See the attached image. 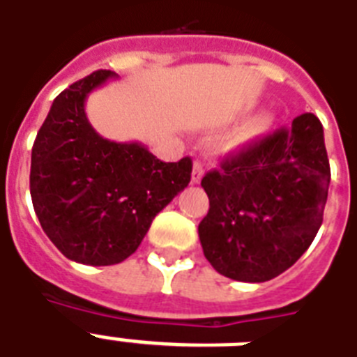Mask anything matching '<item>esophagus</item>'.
Listing matches in <instances>:
<instances>
[{"label": "esophagus", "instance_id": "esophagus-1", "mask_svg": "<svg viewBox=\"0 0 357 357\" xmlns=\"http://www.w3.org/2000/svg\"><path fill=\"white\" fill-rule=\"evenodd\" d=\"M202 178H204V165L196 161L192 165V176H190V179H192V183H200Z\"/></svg>", "mask_w": 357, "mask_h": 357}]
</instances>
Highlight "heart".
<instances>
[{"label": "heart", "mask_w": 357, "mask_h": 357, "mask_svg": "<svg viewBox=\"0 0 357 357\" xmlns=\"http://www.w3.org/2000/svg\"><path fill=\"white\" fill-rule=\"evenodd\" d=\"M274 126V116L271 113H255L250 119L244 120L234 133L228 135L226 139L220 140V144L217 146V150L224 155L228 153H237V151L246 150L248 146L255 144L257 140H261Z\"/></svg>", "instance_id": "1"}]
</instances>
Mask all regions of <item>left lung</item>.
Wrapping results in <instances>:
<instances>
[{
	"label": "left lung",
	"instance_id": "1",
	"mask_svg": "<svg viewBox=\"0 0 357 357\" xmlns=\"http://www.w3.org/2000/svg\"><path fill=\"white\" fill-rule=\"evenodd\" d=\"M202 187L209 211L198 235L213 268L237 282L280 276L322 224L330 161L321 120L300 114L206 174Z\"/></svg>",
	"mask_w": 357,
	"mask_h": 357
}]
</instances>
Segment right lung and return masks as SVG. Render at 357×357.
<instances>
[{"instance_id":"1","label":"right lung","mask_w":357,"mask_h":357,"mask_svg":"<svg viewBox=\"0 0 357 357\" xmlns=\"http://www.w3.org/2000/svg\"><path fill=\"white\" fill-rule=\"evenodd\" d=\"M119 75L98 70L52 103L31 151V198L61 254L116 265L139 248L151 220L189 185L192 161H159L142 142H114L92 128L85 102Z\"/></svg>"}]
</instances>
